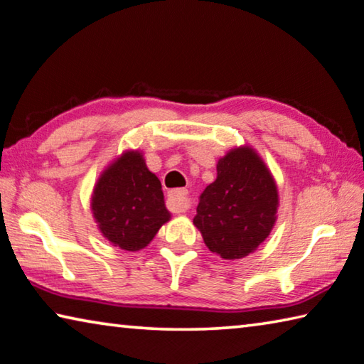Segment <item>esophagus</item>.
Segmentation results:
<instances>
[{
  "mask_svg": "<svg viewBox=\"0 0 364 364\" xmlns=\"http://www.w3.org/2000/svg\"><path fill=\"white\" fill-rule=\"evenodd\" d=\"M166 205L168 209L175 213L186 212L189 209V199L186 189H173L168 193V199H166Z\"/></svg>",
  "mask_w": 364,
  "mask_h": 364,
  "instance_id": "1",
  "label": "esophagus"
}]
</instances>
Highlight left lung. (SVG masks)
<instances>
[{
	"instance_id": "8db88e82",
	"label": "left lung",
	"mask_w": 364,
	"mask_h": 364,
	"mask_svg": "<svg viewBox=\"0 0 364 364\" xmlns=\"http://www.w3.org/2000/svg\"><path fill=\"white\" fill-rule=\"evenodd\" d=\"M279 194L272 175L250 147L230 151L217 164V180L199 196L194 225L223 259H241L267 238Z\"/></svg>"
}]
</instances>
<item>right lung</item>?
Segmentation results:
<instances>
[{
  "label": "right lung",
  "instance_id": "right-lung-1",
  "mask_svg": "<svg viewBox=\"0 0 364 364\" xmlns=\"http://www.w3.org/2000/svg\"><path fill=\"white\" fill-rule=\"evenodd\" d=\"M103 236L126 251H139L170 220L161 184L139 152H126L103 171L92 196Z\"/></svg>",
  "mask_w": 364,
  "mask_h": 364
}]
</instances>
